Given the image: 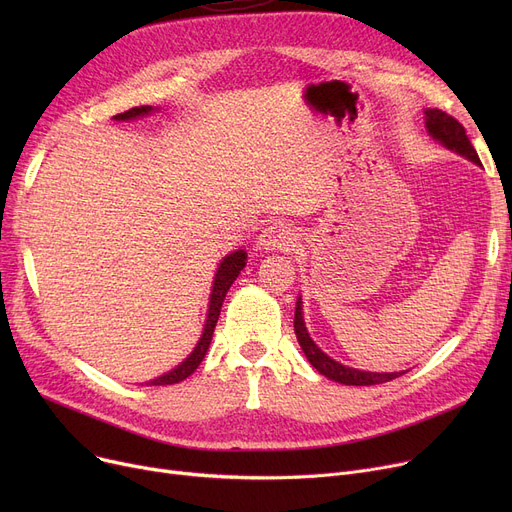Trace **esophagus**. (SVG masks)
Wrapping results in <instances>:
<instances>
[{
	"label": "esophagus",
	"instance_id": "esophagus-1",
	"mask_svg": "<svg viewBox=\"0 0 512 512\" xmlns=\"http://www.w3.org/2000/svg\"><path fill=\"white\" fill-rule=\"evenodd\" d=\"M257 245L263 251H290L297 245V234L286 224H272L259 234Z\"/></svg>",
	"mask_w": 512,
	"mask_h": 512
}]
</instances>
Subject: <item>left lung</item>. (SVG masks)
<instances>
[{"instance_id": "obj_1", "label": "left lung", "mask_w": 512, "mask_h": 512, "mask_svg": "<svg viewBox=\"0 0 512 512\" xmlns=\"http://www.w3.org/2000/svg\"><path fill=\"white\" fill-rule=\"evenodd\" d=\"M425 126L427 132L432 134L436 141H440L444 147L461 153L463 157L475 161V164H481L477 151L473 149L465 126L452 118L450 114L442 112V110H425ZM294 334H297V340L303 348V353L307 355L309 363L326 378L346 384V386H371V384H384L390 382L394 378H400L402 373H371V371H359V369H351L344 367L342 363L330 359L326 353L319 351V346L311 340V336L307 334L305 321H303V309H301V299L297 301V311H294Z\"/></svg>"}]
</instances>
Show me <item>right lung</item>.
<instances>
[{
    "instance_id": "obj_1",
    "label": "right lung",
    "mask_w": 512,
    "mask_h": 512,
    "mask_svg": "<svg viewBox=\"0 0 512 512\" xmlns=\"http://www.w3.org/2000/svg\"><path fill=\"white\" fill-rule=\"evenodd\" d=\"M153 110L151 105H141V107H132V110L128 112H122V114H116L114 120H132V118H139V116H145ZM245 261H247V253L245 251H234L230 253L218 267V274H215V280H213V290H211V299H209V313H207V324H205V330H203V336L199 340V344L195 346V351L188 355L186 361H182V365H178L176 369H172L170 373L161 375V378L157 380H151L147 386H168V384H178L182 380H186L188 375H191L199 363L203 361L207 348H209V342H211V336H213V330H215V324H218V317H220V309H222V303L226 299V292L228 288L232 286V282L236 280V276L240 274L242 267H245Z\"/></svg>"
}]
</instances>
